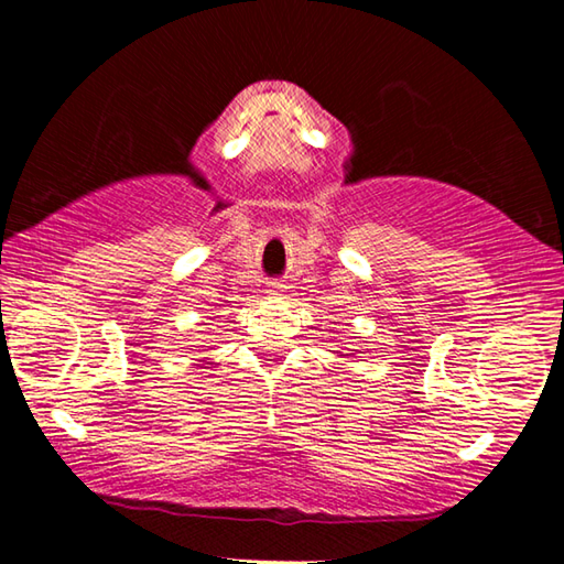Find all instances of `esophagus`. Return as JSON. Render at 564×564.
<instances>
[{
  "label": "esophagus",
  "mask_w": 564,
  "mask_h": 564,
  "mask_svg": "<svg viewBox=\"0 0 564 564\" xmlns=\"http://www.w3.org/2000/svg\"><path fill=\"white\" fill-rule=\"evenodd\" d=\"M265 295L273 301H281L285 295V285L281 281H273V283H269V289H265Z\"/></svg>",
  "instance_id": "34e87169"
}]
</instances>
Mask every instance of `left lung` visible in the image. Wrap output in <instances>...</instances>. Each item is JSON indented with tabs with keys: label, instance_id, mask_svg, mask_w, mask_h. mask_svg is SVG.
Masks as SVG:
<instances>
[{
	"label": "left lung",
	"instance_id": "left-lung-1",
	"mask_svg": "<svg viewBox=\"0 0 564 564\" xmlns=\"http://www.w3.org/2000/svg\"><path fill=\"white\" fill-rule=\"evenodd\" d=\"M346 356H348V352H346Z\"/></svg>",
	"mask_w": 564,
	"mask_h": 564
}]
</instances>
